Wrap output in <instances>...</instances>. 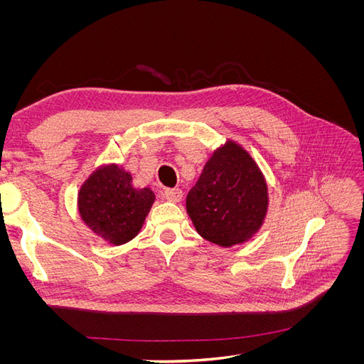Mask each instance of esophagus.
Here are the masks:
<instances>
[{"mask_svg":"<svg viewBox=\"0 0 364 364\" xmlns=\"http://www.w3.org/2000/svg\"><path fill=\"white\" fill-rule=\"evenodd\" d=\"M164 197L170 202H179L182 199V190L181 188H167V190H164Z\"/></svg>","mask_w":364,"mask_h":364,"instance_id":"obj_1","label":"esophagus"}]
</instances>
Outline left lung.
I'll list each match as a JSON object with an SVG mask.
<instances>
[{"instance_id": "obj_1", "label": "left lung", "mask_w": 364, "mask_h": 364, "mask_svg": "<svg viewBox=\"0 0 364 364\" xmlns=\"http://www.w3.org/2000/svg\"><path fill=\"white\" fill-rule=\"evenodd\" d=\"M186 211L205 240L229 247L257 232L267 211V185L234 142L218 149L186 196Z\"/></svg>"}]
</instances>
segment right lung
<instances>
[{
  "instance_id": "1",
  "label": "right lung",
  "mask_w": 364,
  "mask_h": 364,
  "mask_svg": "<svg viewBox=\"0 0 364 364\" xmlns=\"http://www.w3.org/2000/svg\"><path fill=\"white\" fill-rule=\"evenodd\" d=\"M153 202L155 194L150 188H134L132 176L118 165H111L85 182L79 194V211L97 235L118 246L139 232Z\"/></svg>"
}]
</instances>
